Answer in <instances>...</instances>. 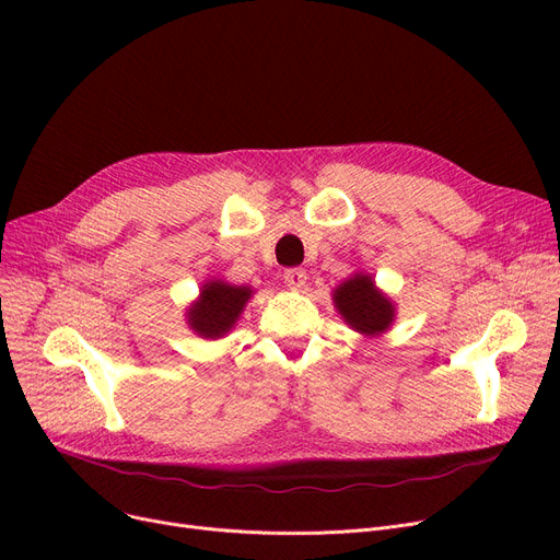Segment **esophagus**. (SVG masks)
I'll return each instance as SVG.
<instances>
[{
	"label": "esophagus",
	"instance_id": "1",
	"mask_svg": "<svg viewBox=\"0 0 560 560\" xmlns=\"http://www.w3.org/2000/svg\"><path fill=\"white\" fill-rule=\"evenodd\" d=\"M306 270L302 268H290L283 272V283L290 288V290H302L306 285Z\"/></svg>",
	"mask_w": 560,
	"mask_h": 560
}]
</instances>
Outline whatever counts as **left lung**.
Returning <instances> with one entry per match:
<instances>
[{"mask_svg":"<svg viewBox=\"0 0 560 560\" xmlns=\"http://www.w3.org/2000/svg\"><path fill=\"white\" fill-rule=\"evenodd\" d=\"M334 302L340 315L347 319V325L368 336L386 331L395 317L390 300L381 295L372 279L363 275H357L354 279H349L340 288H336Z\"/></svg>","mask_w":560,"mask_h":560,"instance_id":"obj_1","label":"left lung"}]
</instances>
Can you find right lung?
Masks as SVG:
<instances>
[{
	"label": "right lung",
	"instance_id": "1",
	"mask_svg": "<svg viewBox=\"0 0 560 560\" xmlns=\"http://www.w3.org/2000/svg\"><path fill=\"white\" fill-rule=\"evenodd\" d=\"M252 290L245 285H226L222 281L206 283L201 300L188 311L190 327L203 338H220L238 319Z\"/></svg>",
	"mask_w": 560,
	"mask_h": 560
}]
</instances>
